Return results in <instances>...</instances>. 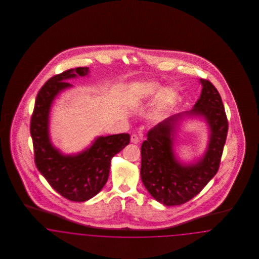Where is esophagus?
Returning <instances> with one entry per match:
<instances>
[{
  "instance_id": "obj_1",
  "label": "esophagus",
  "mask_w": 259,
  "mask_h": 259,
  "mask_svg": "<svg viewBox=\"0 0 259 259\" xmlns=\"http://www.w3.org/2000/svg\"><path fill=\"white\" fill-rule=\"evenodd\" d=\"M131 143L133 144H139L140 143V137L136 134L131 136Z\"/></svg>"
}]
</instances>
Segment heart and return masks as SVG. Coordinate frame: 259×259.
Returning a JSON list of instances; mask_svg holds the SVG:
<instances>
[{"label": "heart", "instance_id": "b5f03b06", "mask_svg": "<svg viewBox=\"0 0 259 259\" xmlns=\"http://www.w3.org/2000/svg\"><path fill=\"white\" fill-rule=\"evenodd\" d=\"M159 91L160 85L152 81L138 83L134 89V100L137 102H146L157 95L151 113V118L154 121L162 120L176 101V93L172 88L163 89L160 93Z\"/></svg>", "mask_w": 259, "mask_h": 259}]
</instances>
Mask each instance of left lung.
<instances>
[{"label": "left lung", "instance_id": "1", "mask_svg": "<svg viewBox=\"0 0 259 259\" xmlns=\"http://www.w3.org/2000/svg\"><path fill=\"white\" fill-rule=\"evenodd\" d=\"M201 95L191 111L172 115L148 131L141 148V178L149 194L165 206L185 204L207 185L218 172L226 141L228 121L222 97L209 80L200 78ZM185 118H203L208 126L205 152L189 163L174 152L179 124Z\"/></svg>", "mask_w": 259, "mask_h": 259}]
</instances>
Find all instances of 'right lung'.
<instances>
[{
	"label": "right lung",
	"mask_w": 259,
	"mask_h": 259,
	"mask_svg": "<svg viewBox=\"0 0 259 259\" xmlns=\"http://www.w3.org/2000/svg\"><path fill=\"white\" fill-rule=\"evenodd\" d=\"M88 74V67H79L50 78L37 93L30 126L37 170L54 190L74 202H84L98 194L108 181L111 158L130 142V135L125 133L99 136L84 150L74 154H64L52 144L50 114L53 101L73 87L68 79Z\"/></svg>",
	"instance_id": "add662e5"
}]
</instances>
